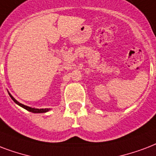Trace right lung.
Masks as SVG:
<instances>
[{"label":"right lung","instance_id":"obj_1","mask_svg":"<svg viewBox=\"0 0 156 156\" xmlns=\"http://www.w3.org/2000/svg\"><path fill=\"white\" fill-rule=\"evenodd\" d=\"M9 95L10 96L12 100H13L16 104H18L19 106H20V107H22L23 108H24V109H26L27 111H28V112H32V113H44V112H49V110H50V109H48V108H44V109H37V108H32V107H27V106H25V105L22 104V103H20L19 102H18V101H17V100L15 99V98H14L10 94H9Z\"/></svg>","mask_w":156,"mask_h":156}]
</instances>
